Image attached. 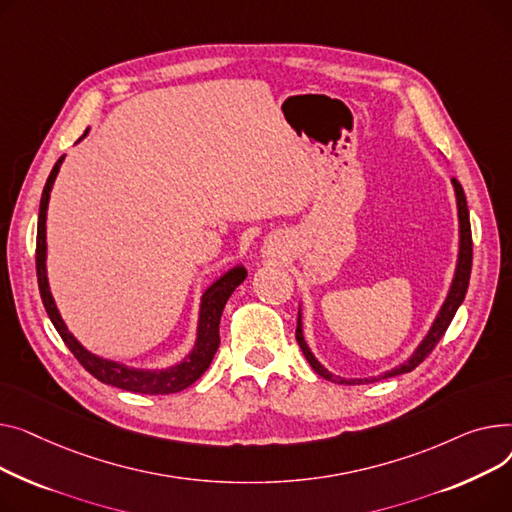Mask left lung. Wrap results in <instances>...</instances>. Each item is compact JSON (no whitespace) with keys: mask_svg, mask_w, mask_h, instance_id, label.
Segmentation results:
<instances>
[{"mask_svg":"<svg viewBox=\"0 0 512 512\" xmlns=\"http://www.w3.org/2000/svg\"><path fill=\"white\" fill-rule=\"evenodd\" d=\"M453 186H455V194H457V213H459V258H457V268H455V279L450 283L448 295L444 299V304L432 324V328L428 330V335L424 337V341L417 345V349L413 351V355L403 362L401 366L384 372L382 376H372V378H341V376H333L330 374L318 359L314 357V353L310 351L306 339H304V326H302V310L297 314V328H295V339L299 343V349L304 351L308 364L314 368L316 374H320L324 380L328 382H339V384H368V382H376L380 378H390V376H399L405 372L415 370L424 359L432 353V349L438 345V341L444 337L448 324L453 322L459 306L463 304L467 287H469V277H471V262H473V242H471V225H469V208H467V200H465V192L461 188V184L453 177Z\"/></svg>","mask_w":512,"mask_h":512,"instance_id":"left-lung-1","label":"left lung"}]
</instances>
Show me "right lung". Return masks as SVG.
<instances>
[{"label": "right lung", "mask_w": 512, "mask_h": 512, "mask_svg": "<svg viewBox=\"0 0 512 512\" xmlns=\"http://www.w3.org/2000/svg\"><path fill=\"white\" fill-rule=\"evenodd\" d=\"M88 132V130H86ZM82 134V138L86 136ZM80 138V140H82ZM64 157H59L57 163L53 165L47 184L43 188L41 196V206H39V225H37V279H39V291L43 306L59 333V337L64 339L68 349L74 353V357L84 366L86 372L93 374L97 380L103 384H111L122 390H130V393H140V395H171L179 393V390L188 388L194 384L213 362V357L219 349V322L223 308L227 304V299L235 291L239 283H244L248 277L244 266H233L231 270L217 279L213 285H210L200 299V316H198V333H196V343L194 349L184 357V362H179L177 366H171L167 370H140V368H130L126 364L111 362V359L99 357L95 353H90L84 349L76 337L70 333L66 322L62 320L57 312V306L53 302V295L49 291V281H47V242H45V221H47V206H49V194L53 188V182L57 177L59 167H62Z\"/></svg>", "instance_id": "right-lung-1"}]
</instances>
